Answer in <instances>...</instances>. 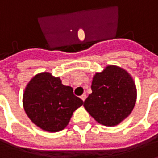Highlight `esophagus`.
<instances>
[{
  "label": "esophagus",
  "instance_id": "obj_1",
  "mask_svg": "<svg viewBox=\"0 0 158 158\" xmlns=\"http://www.w3.org/2000/svg\"><path fill=\"white\" fill-rule=\"evenodd\" d=\"M86 97H87V96H86V94H85V93H84V94H83L82 96H80V98H81V99H82L83 102H85V100L86 99Z\"/></svg>",
  "mask_w": 158,
  "mask_h": 158
}]
</instances>
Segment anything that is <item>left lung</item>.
Returning <instances> with one entry per match:
<instances>
[{
    "mask_svg": "<svg viewBox=\"0 0 158 158\" xmlns=\"http://www.w3.org/2000/svg\"><path fill=\"white\" fill-rule=\"evenodd\" d=\"M92 93L84 106L96 121L105 126H115L129 116L135 105V84L129 73L109 65L96 73L91 84Z\"/></svg>",
    "mask_w": 158,
    "mask_h": 158,
    "instance_id": "obj_1",
    "label": "left lung"
}]
</instances>
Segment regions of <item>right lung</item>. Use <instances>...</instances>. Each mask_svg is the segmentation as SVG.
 Here are the masks:
<instances>
[{
  "mask_svg": "<svg viewBox=\"0 0 158 158\" xmlns=\"http://www.w3.org/2000/svg\"><path fill=\"white\" fill-rule=\"evenodd\" d=\"M70 86L58 77L40 73L27 85L23 105L27 116L36 126L48 132H58L69 124L73 113L83 105Z\"/></svg>",
  "mask_w": 158,
  "mask_h": 158,
  "instance_id": "add662e5",
  "label": "right lung"
}]
</instances>
